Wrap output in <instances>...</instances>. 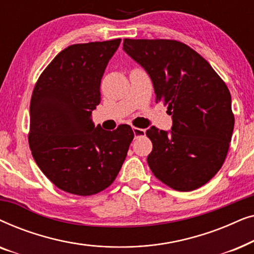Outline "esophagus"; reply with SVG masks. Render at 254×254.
Here are the masks:
<instances>
[{
  "label": "esophagus",
  "instance_id": "obj_1",
  "mask_svg": "<svg viewBox=\"0 0 254 254\" xmlns=\"http://www.w3.org/2000/svg\"><path fill=\"white\" fill-rule=\"evenodd\" d=\"M133 131H134V135L135 137H138V136H143L145 134V129H142V128H136V127H133Z\"/></svg>",
  "mask_w": 254,
  "mask_h": 254
}]
</instances>
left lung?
Masks as SVG:
<instances>
[{"mask_svg": "<svg viewBox=\"0 0 254 254\" xmlns=\"http://www.w3.org/2000/svg\"><path fill=\"white\" fill-rule=\"evenodd\" d=\"M124 51L147 71L156 100L168 105L171 130L151 126V171L180 192L207 184L223 165L234 131L231 95L211 65L176 40L124 39Z\"/></svg>", "mask_w": 254, "mask_h": 254, "instance_id": "1", "label": "left lung"}]
</instances>
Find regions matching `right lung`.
Segmentation results:
<instances>
[{
	"label": "right lung",
	"mask_w": 254,
	"mask_h": 254,
	"mask_svg": "<svg viewBox=\"0 0 254 254\" xmlns=\"http://www.w3.org/2000/svg\"><path fill=\"white\" fill-rule=\"evenodd\" d=\"M121 39L71 45L47 65L30 104L29 144L37 165L59 189L92 195L109 187L123 166L134 131L95 126L100 82Z\"/></svg>",
	"instance_id": "right-lung-1"
}]
</instances>
